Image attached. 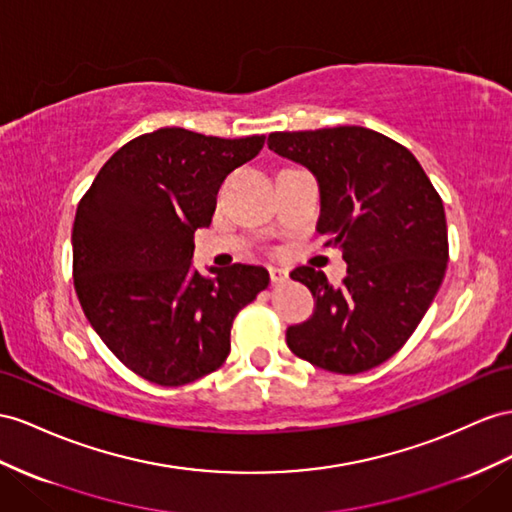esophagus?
<instances>
[{
  "label": "esophagus",
  "instance_id": "esophagus-1",
  "mask_svg": "<svg viewBox=\"0 0 512 512\" xmlns=\"http://www.w3.org/2000/svg\"><path fill=\"white\" fill-rule=\"evenodd\" d=\"M287 277H290V274H287L285 268H270V279H272V283H285Z\"/></svg>",
  "mask_w": 512,
  "mask_h": 512
}]
</instances>
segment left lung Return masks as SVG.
<instances>
[{
    "label": "left lung",
    "instance_id": "left-lung-1",
    "mask_svg": "<svg viewBox=\"0 0 512 512\" xmlns=\"http://www.w3.org/2000/svg\"><path fill=\"white\" fill-rule=\"evenodd\" d=\"M268 147L316 177V229L348 264L339 287L309 266L290 274L316 305L287 329V346L335 374L372 370L404 346L439 292L448 266L441 196L409 149L368 127L274 131Z\"/></svg>",
    "mask_w": 512,
    "mask_h": 512
}]
</instances>
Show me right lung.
Wrapping results in <instances>:
<instances>
[{
	"label": "right lung",
	"instance_id": "1",
	"mask_svg": "<svg viewBox=\"0 0 512 512\" xmlns=\"http://www.w3.org/2000/svg\"><path fill=\"white\" fill-rule=\"evenodd\" d=\"M264 140L162 127L116 151L77 205L73 283L84 316L116 359L155 385L218 370L233 318L270 283L261 266L192 268L194 231L212 222L222 181Z\"/></svg>",
	"mask_w": 512,
	"mask_h": 512
}]
</instances>
